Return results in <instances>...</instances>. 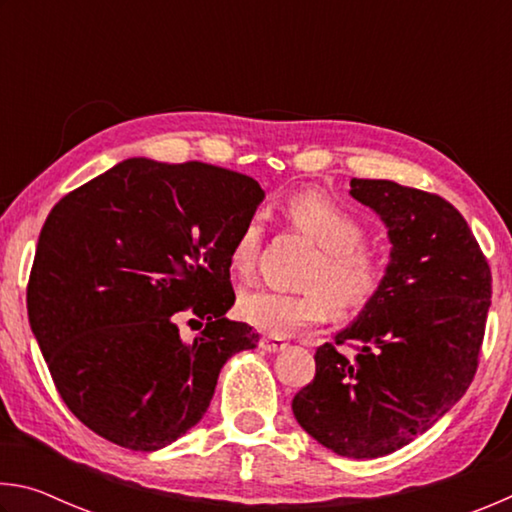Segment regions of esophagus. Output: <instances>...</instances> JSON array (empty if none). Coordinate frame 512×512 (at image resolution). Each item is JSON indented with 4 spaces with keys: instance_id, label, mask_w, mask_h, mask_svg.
<instances>
[{
    "instance_id": "obj_1",
    "label": "esophagus",
    "mask_w": 512,
    "mask_h": 512,
    "mask_svg": "<svg viewBox=\"0 0 512 512\" xmlns=\"http://www.w3.org/2000/svg\"><path fill=\"white\" fill-rule=\"evenodd\" d=\"M259 348L266 352H282L287 348V341L280 339V336H266V339L259 341Z\"/></svg>"
}]
</instances>
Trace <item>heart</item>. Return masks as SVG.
<instances>
[{
	"label": "heart",
	"mask_w": 512,
	"mask_h": 512,
	"mask_svg": "<svg viewBox=\"0 0 512 512\" xmlns=\"http://www.w3.org/2000/svg\"><path fill=\"white\" fill-rule=\"evenodd\" d=\"M287 216L320 248L302 277L307 291H246L237 302V316L244 323L271 336H291L325 323L336 309L357 314L384 293L391 266L384 253L363 244L366 228L352 212L325 194L305 192L287 203ZM262 232L259 216H250L230 248L228 264L239 280L255 271Z\"/></svg>",
	"instance_id": "obj_1"
}]
</instances>
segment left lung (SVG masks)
Returning a JSON list of instances; mask_svg holds the SVG:
<instances>
[{
    "label": "left lung",
    "instance_id": "obj_1",
    "mask_svg": "<svg viewBox=\"0 0 512 512\" xmlns=\"http://www.w3.org/2000/svg\"><path fill=\"white\" fill-rule=\"evenodd\" d=\"M388 230L381 296L334 336L345 358L316 350V377L293 397L302 429L334 454L379 458L431 429L470 388L488 320L492 275L452 203L393 180H350Z\"/></svg>",
    "mask_w": 512,
    "mask_h": 512
}]
</instances>
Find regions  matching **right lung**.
<instances>
[{
    "mask_svg": "<svg viewBox=\"0 0 512 512\" xmlns=\"http://www.w3.org/2000/svg\"><path fill=\"white\" fill-rule=\"evenodd\" d=\"M262 201L244 173L131 158L54 205L27 309L51 379L85 427L155 452L203 418L223 363L259 341L225 311L235 305L230 248ZM185 310L206 325L192 342L177 329Z\"/></svg>",
    "mask_w": 512,
    "mask_h": 512,
    "instance_id": "add662e5",
    "label": "right lung"
}]
</instances>
